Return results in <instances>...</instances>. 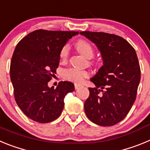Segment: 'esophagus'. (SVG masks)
I'll return each mask as SVG.
<instances>
[{
    "label": "esophagus",
    "instance_id": "obj_1",
    "mask_svg": "<svg viewBox=\"0 0 150 150\" xmlns=\"http://www.w3.org/2000/svg\"><path fill=\"white\" fill-rule=\"evenodd\" d=\"M81 87V85L79 84H75V89H78Z\"/></svg>",
    "mask_w": 150,
    "mask_h": 150
}]
</instances>
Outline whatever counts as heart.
Masks as SVG:
<instances>
[{"label": "heart", "mask_w": 150, "mask_h": 150, "mask_svg": "<svg viewBox=\"0 0 150 150\" xmlns=\"http://www.w3.org/2000/svg\"><path fill=\"white\" fill-rule=\"evenodd\" d=\"M76 48L79 53L87 59H90L94 55V49L88 41L79 40L76 43ZM69 46H64L61 49L59 57L62 61H66L68 57ZM89 76V73L86 71H82L76 68H69L63 72V77L69 81L76 83H81L86 78Z\"/></svg>", "instance_id": "heart-1"}]
</instances>
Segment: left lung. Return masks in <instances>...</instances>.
<instances>
[{
  "label": "left lung",
  "instance_id": "8db88e82",
  "mask_svg": "<svg viewBox=\"0 0 150 150\" xmlns=\"http://www.w3.org/2000/svg\"><path fill=\"white\" fill-rule=\"evenodd\" d=\"M101 54L103 66L91 80L85 101L87 117L100 126H112L124 119L137 96L140 68L134 49L124 38L104 32L81 31Z\"/></svg>",
  "mask_w": 150,
  "mask_h": 150
}]
</instances>
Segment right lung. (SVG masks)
<instances>
[{
	"instance_id": "1",
	"label": "right lung",
	"mask_w": 150,
	"mask_h": 150,
	"mask_svg": "<svg viewBox=\"0 0 150 150\" xmlns=\"http://www.w3.org/2000/svg\"><path fill=\"white\" fill-rule=\"evenodd\" d=\"M77 31L36 30L22 38L13 52L10 79L16 104L25 115L40 123L54 121L63 110L64 98L74 85L60 82L48 86L56 73L61 49Z\"/></svg>"
}]
</instances>
